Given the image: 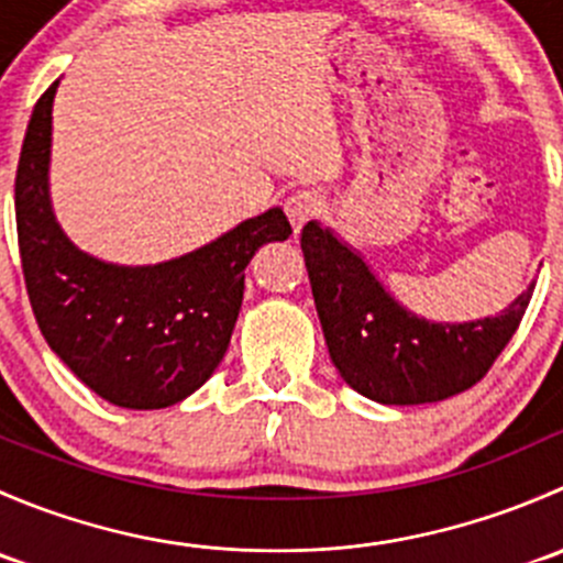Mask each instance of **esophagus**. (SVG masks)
<instances>
[{
	"label": "esophagus",
	"instance_id": "esophagus-1",
	"mask_svg": "<svg viewBox=\"0 0 563 563\" xmlns=\"http://www.w3.org/2000/svg\"><path fill=\"white\" fill-rule=\"evenodd\" d=\"M286 214L294 225V234H299L310 220L321 214V198L310 190L294 192V196L286 201Z\"/></svg>",
	"mask_w": 563,
	"mask_h": 563
}]
</instances>
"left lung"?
I'll return each instance as SVG.
<instances>
[{"instance_id":"obj_1","label":"left lung","mask_w":563,"mask_h":563,"mask_svg":"<svg viewBox=\"0 0 563 563\" xmlns=\"http://www.w3.org/2000/svg\"><path fill=\"white\" fill-rule=\"evenodd\" d=\"M305 264L340 378L382 406L439 402L474 387L523 318L533 283L501 313L430 321L397 302L354 245L329 225L302 229Z\"/></svg>"}]
</instances>
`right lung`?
<instances>
[{"instance_id": "obj_1", "label": "right lung", "mask_w": 563, "mask_h": 563, "mask_svg": "<svg viewBox=\"0 0 563 563\" xmlns=\"http://www.w3.org/2000/svg\"><path fill=\"white\" fill-rule=\"evenodd\" d=\"M59 81L32 111L15 174V225L26 294L45 343L95 395L152 411L209 382L229 351L255 250L286 242L280 207L161 264H113L62 231L51 203V111Z\"/></svg>"}]
</instances>
